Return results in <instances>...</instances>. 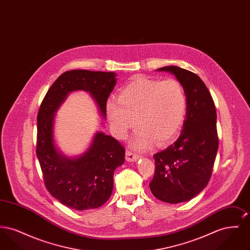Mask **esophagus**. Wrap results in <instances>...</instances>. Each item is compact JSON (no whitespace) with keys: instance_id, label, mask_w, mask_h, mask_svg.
<instances>
[{"instance_id":"1","label":"esophagus","mask_w":250,"mask_h":250,"mask_svg":"<svg viewBox=\"0 0 250 250\" xmlns=\"http://www.w3.org/2000/svg\"><path fill=\"white\" fill-rule=\"evenodd\" d=\"M141 157V155L137 153H135L134 151L131 150H126L125 152V158L127 161H136Z\"/></svg>"}]
</instances>
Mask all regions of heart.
<instances>
[{"label": "heart", "instance_id": "heart-1", "mask_svg": "<svg viewBox=\"0 0 250 250\" xmlns=\"http://www.w3.org/2000/svg\"><path fill=\"white\" fill-rule=\"evenodd\" d=\"M188 100L183 84L175 79L165 81L138 78L120 94L118 101L107 102V113L114 134L125 138L137 125L134 147L147 149L169 141L181 128Z\"/></svg>", "mask_w": 250, "mask_h": 250}]
</instances>
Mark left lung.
Returning <instances> with one entry per match:
<instances>
[{
    "mask_svg": "<svg viewBox=\"0 0 250 250\" xmlns=\"http://www.w3.org/2000/svg\"><path fill=\"white\" fill-rule=\"evenodd\" d=\"M157 70L173 74L183 84L188 107L177 141L154 155L155 175L149 186L162 202H187L204 189L212 175L218 149L215 106L195 73L172 65Z\"/></svg>",
    "mask_w": 250,
    "mask_h": 250,
    "instance_id": "8db88e82",
    "label": "left lung"
}]
</instances>
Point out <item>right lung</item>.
<instances>
[{
  "instance_id": "obj_1",
  "label": "right lung",
  "mask_w": 250,
  "mask_h": 250,
  "mask_svg": "<svg viewBox=\"0 0 250 250\" xmlns=\"http://www.w3.org/2000/svg\"><path fill=\"white\" fill-rule=\"evenodd\" d=\"M116 76L114 72H64L48 89L39 107L36 155L45 186L52 197L71 209H95L107 202L113 188L114 170L125 162V148L114 138L97 132L84 154L66 157L54 144L55 112L69 93L83 90L93 96L105 118Z\"/></svg>"
}]
</instances>
